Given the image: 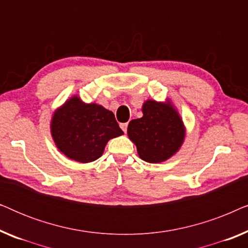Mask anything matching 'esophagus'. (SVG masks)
<instances>
[{
    "label": "esophagus",
    "instance_id": "1",
    "mask_svg": "<svg viewBox=\"0 0 248 248\" xmlns=\"http://www.w3.org/2000/svg\"><path fill=\"white\" fill-rule=\"evenodd\" d=\"M121 128L124 131V133H126V131H127V123H122L121 124Z\"/></svg>",
    "mask_w": 248,
    "mask_h": 248
}]
</instances>
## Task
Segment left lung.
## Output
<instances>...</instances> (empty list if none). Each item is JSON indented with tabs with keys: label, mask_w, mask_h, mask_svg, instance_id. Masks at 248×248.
<instances>
[{
	"label": "left lung",
	"mask_w": 248,
	"mask_h": 248,
	"mask_svg": "<svg viewBox=\"0 0 248 248\" xmlns=\"http://www.w3.org/2000/svg\"><path fill=\"white\" fill-rule=\"evenodd\" d=\"M142 111L143 116L128 123V138L144 161L157 164L167 160L184 141L185 127L181 116L169 101L165 104L147 100Z\"/></svg>",
	"instance_id": "1"
}]
</instances>
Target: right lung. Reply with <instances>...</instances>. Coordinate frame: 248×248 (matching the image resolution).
<instances>
[{
  "instance_id": "right-lung-1",
  "label": "right lung",
  "mask_w": 248,
  "mask_h": 248,
  "mask_svg": "<svg viewBox=\"0 0 248 248\" xmlns=\"http://www.w3.org/2000/svg\"><path fill=\"white\" fill-rule=\"evenodd\" d=\"M50 131L59 150L79 162L96 160L110 139L124 134L110 110L77 96L54 113Z\"/></svg>"
}]
</instances>
